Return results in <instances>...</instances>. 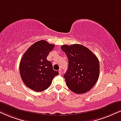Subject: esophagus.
Listing matches in <instances>:
<instances>
[{
    "instance_id": "esophagus-1",
    "label": "esophagus",
    "mask_w": 121,
    "mask_h": 121,
    "mask_svg": "<svg viewBox=\"0 0 121 121\" xmlns=\"http://www.w3.org/2000/svg\"><path fill=\"white\" fill-rule=\"evenodd\" d=\"M59 74H60V75H61V74H62V71H61V70L60 69V70H59Z\"/></svg>"
}]
</instances>
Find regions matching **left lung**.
<instances>
[{"instance_id": "left-lung-1", "label": "left lung", "mask_w": 121, "mask_h": 121, "mask_svg": "<svg viewBox=\"0 0 121 121\" xmlns=\"http://www.w3.org/2000/svg\"><path fill=\"white\" fill-rule=\"evenodd\" d=\"M61 48L69 60L68 69L64 76L67 86L76 94L89 91L99 78V62L97 56L79 44L64 45Z\"/></svg>"}]
</instances>
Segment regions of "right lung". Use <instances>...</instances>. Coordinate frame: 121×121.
I'll return each mask as SVG.
<instances>
[{"mask_svg":"<svg viewBox=\"0 0 121 121\" xmlns=\"http://www.w3.org/2000/svg\"><path fill=\"white\" fill-rule=\"evenodd\" d=\"M55 45L41 40L33 43L24 53L19 64L21 78L26 86L37 92L46 89L51 85L58 71L53 69L47 56Z\"/></svg>","mask_w":121,"mask_h":121,"instance_id":"1","label":"right lung"}]
</instances>
